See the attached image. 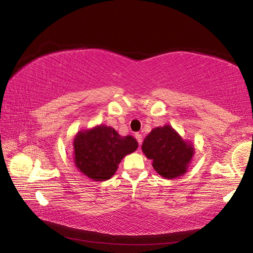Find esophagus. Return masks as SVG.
<instances>
[{
  "label": "esophagus",
  "instance_id": "34e87169",
  "mask_svg": "<svg viewBox=\"0 0 253 253\" xmlns=\"http://www.w3.org/2000/svg\"><path fill=\"white\" fill-rule=\"evenodd\" d=\"M135 137H136V139H137V142H138V144H139V145L142 144V142H143V137H142V135L137 132V134H135Z\"/></svg>",
  "mask_w": 253,
  "mask_h": 253
}]
</instances>
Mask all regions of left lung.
<instances>
[{"instance_id": "1", "label": "left lung", "mask_w": 253, "mask_h": 253, "mask_svg": "<svg viewBox=\"0 0 253 253\" xmlns=\"http://www.w3.org/2000/svg\"><path fill=\"white\" fill-rule=\"evenodd\" d=\"M142 151L162 177L183 176L194 155L193 144L183 139L170 125L156 127L145 137Z\"/></svg>"}]
</instances>
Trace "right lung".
<instances>
[{"label": "right lung", "instance_id": "add662e5", "mask_svg": "<svg viewBox=\"0 0 253 253\" xmlns=\"http://www.w3.org/2000/svg\"><path fill=\"white\" fill-rule=\"evenodd\" d=\"M137 147L138 143L132 136H121L113 127L98 125L76 134L74 162L85 176L107 181L116 173L123 158Z\"/></svg>", "mask_w": 253, "mask_h": 253}]
</instances>
